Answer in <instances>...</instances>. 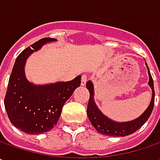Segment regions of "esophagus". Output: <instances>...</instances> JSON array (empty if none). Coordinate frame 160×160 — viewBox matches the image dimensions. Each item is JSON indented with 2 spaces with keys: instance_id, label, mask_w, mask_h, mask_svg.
I'll use <instances>...</instances> for the list:
<instances>
[{
  "instance_id": "1",
  "label": "esophagus",
  "mask_w": 160,
  "mask_h": 160,
  "mask_svg": "<svg viewBox=\"0 0 160 160\" xmlns=\"http://www.w3.org/2000/svg\"><path fill=\"white\" fill-rule=\"evenodd\" d=\"M87 81H88V76L85 74H83L82 75V77H81V82H80V85L85 86L86 83H87Z\"/></svg>"
}]
</instances>
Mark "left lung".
<instances>
[{"mask_svg": "<svg viewBox=\"0 0 160 160\" xmlns=\"http://www.w3.org/2000/svg\"><path fill=\"white\" fill-rule=\"evenodd\" d=\"M147 69H148V73H149V82L148 84L151 87L152 91V97L151 102L149 104L148 108L144 111V112L141 115L140 117L135 118L133 120L127 121V122H118L114 121L112 119L106 117L103 113L99 110L96 104V102L94 100V84L91 80H88L87 82V88L89 91V100L88 103V109H87V114L88 117L90 120L91 124L93 127L97 130L98 133L104 135H109V136H126L129 135L133 133H135L136 130L140 128L142 125L145 123L150 118L151 114L153 110L154 106V98H155V92H154V84H153V80H152V75L150 72L149 67L145 63Z\"/></svg>", "mask_w": 160, "mask_h": 160, "instance_id": "left-lung-1", "label": "left lung"}]
</instances>
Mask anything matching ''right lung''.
Returning a JSON list of instances; mask_svg holds the SVG:
<instances>
[{"mask_svg":"<svg viewBox=\"0 0 160 160\" xmlns=\"http://www.w3.org/2000/svg\"><path fill=\"white\" fill-rule=\"evenodd\" d=\"M57 39L43 38L18 55L8 80L4 105L8 117L17 128L29 135L51 130L58 123L63 104L80 87L81 76L70 81L35 85L26 79L25 66L32 53Z\"/></svg>","mask_w":160,"mask_h":160,"instance_id":"add662e5","label":"right lung"}]
</instances>
